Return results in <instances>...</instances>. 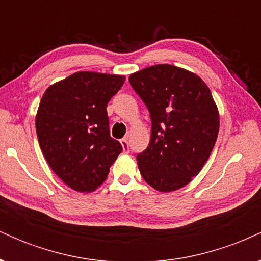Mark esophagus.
I'll list each match as a JSON object with an SVG mask.
<instances>
[{
  "label": "esophagus",
  "instance_id": "esophagus-1",
  "mask_svg": "<svg viewBox=\"0 0 261 261\" xmlns=\"http://www.w3.org/2000/svg\"><path fill=\"white\" fill-rule=\"evenodd\" d=\"M120 143H121L122 148H124V152H128V141H127V137H124V139L120 140Z\"/></svg>",
  "mask_w": 261,
  "mask_h": 261
}]
</instances>
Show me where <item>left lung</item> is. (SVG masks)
<instances>
[{
  "label": "left lung",
  "mask_w": 261,
  "mask_h": 261,
  "mask_svg": "<svg viewBox=\"0 0 261 261\" xmlns=\"http://www.w3.org/2000/svg\"><path fill=\"white\" fill-rule=\"evenodd\" d=\"M128 81L152 121L148 147L136 157L141 175L161 193L178 190L199 174L216 143L220 114L211 91L197 74L168 64Z\"/></svg>",
  "instance_id": "left-lung-1"
}]
</instances>
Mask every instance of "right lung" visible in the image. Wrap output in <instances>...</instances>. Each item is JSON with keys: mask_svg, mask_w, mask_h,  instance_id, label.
I'll list each match as a JSON object with an SVG mask.
<instances>
[{"mask_svg": "<svg viewBox=\"0 0 261 261\" xmlns=\"http://www.w3.org/2000/svg\"><path fill=\"white\" fill-rule=\"evenodd\" d=\"M125 76L80 71L45 91L35 116L45 160L67 187L91 193L121 153L110 137L107 106Z\"/></svg>", "mask_w": 261, "mask_h": 261, "instance_id": "1", "label": "right lung"}]
</instances>
